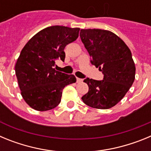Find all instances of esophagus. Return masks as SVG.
<instances>
[{
	"label": "esophagus",
	"instance_id": "esophagus-1",
	"mask_svg": "<svg viewBox=\"0 0 151 151\" xmlns=\"http://www.w3.org/2000/svg\"><path fill=\"white\" fill-rule=\"evenodd\" d=\"M82 81H83V79H82V78H76V82H77V83H80V82H82Z\"/></svg>",
	"mask_w": 151,
	"mask_h": 151
}]
</instances>
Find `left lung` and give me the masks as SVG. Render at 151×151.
<instances>
[{
    "mask_svg": "<svg viewBox=\"0 0 151 151\" xmlns=\"http://www.w3.org/2000/svg\"><path fill=\"white\" fill-rule=\"evenodd\" d=\"M80 38L91 63L104 74L101 81L89 78L84 80L89 89L82 101L95 109L113 107L123 98L135 78L130 49L119 36L108 30L81 29Z\"/></svg>",
    "mask_w": 151,
    "mask_h": 151,
    "instance_id": "1",
    "label": "left lung"
}]
</instances>
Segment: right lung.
<instances>
[{
	"label": "right lung",
	"instance_id": "add662e5",
	"mask_svg": "<svg viewBox=\"0 0 151 151\" xmlns=\"http://www.w3.org/2000/svg\"><path fill=\"white\" fill-rule=\"evenodd\" d=\"M79 28L54 26L45 28L28 41L15 65L22 98L38 111L55 108L61 101L63 89L75 83L73 75L57 71L55 60L65 59V47L78 38Z\"/></svg>",
	"mask_w": 151,
	"mask_h": 151
}]
</instances>
